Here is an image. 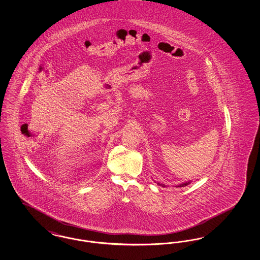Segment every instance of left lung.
I'll return each instance as SVG.
<instances>
[{"label":"left lung","mask_w":260,"mask_h":260,"mask_svg":"<svg viewBox=\"0 0 260 260\" xmlns=\"http://www.w3.org/2000/svg\"><path fill=\"white\" fill-rule=\"evenodd\" d=\"M190 182H185V183H182V184H179V185H177V187H184V186H187L188 184H189ZM159 185L162 186V187H165V185L164 184H160V183H158Z\"/></svg>","instance_id":"obj_1"}]
</instances>
